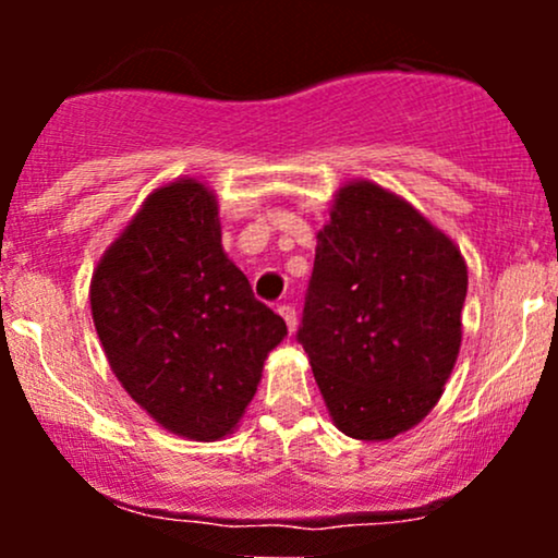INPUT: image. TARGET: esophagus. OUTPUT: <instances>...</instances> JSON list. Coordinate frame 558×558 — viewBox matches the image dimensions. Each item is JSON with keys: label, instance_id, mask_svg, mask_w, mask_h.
<instances>
[{"label": "esophagus", "instance_id": "34e87169", "mask_svg": "<svg viewBox=\"0 0 558 558\" xmlns=\"http://www.w3.org/2000/svg\"><path fill=\"white\" fill-rule=\"evenodd\" d=\"M278 315L286 319V325H288V332H293V330H296V323H299V317H296V310H293L291 304H283V306H278Z\"/></svg>", "mask_w": 558, "mask_h": 558}]
</instances>
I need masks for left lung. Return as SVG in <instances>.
Segmentation results:
<instances>
[{
	"instance_id": "obj_1",
	"label": "left lung",
	"mask_w": 558,
	"mask_h": 558,
	"mask_svg": "<svg viewBox=\"0 0 558 558\" xmlns=\"http://www.w3.org/2000/svg\"><path fill=\"white\" fill-rule=\"evenodd\" d=\"M464 296L462 252L407 198L373 181L336 191L296 338L338 430L375 444L430 414L462 345Z\"/></svg>"
}]
</instances>
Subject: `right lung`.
<instances>
[{"label":"right lung","instance_id":"obj_1","mask_svg":"<svg viewBox=\"0 0 558 558\" xmlns=\"http://www.w3.org/2000/svg\"><path fill=\"white\" fill-rule=\"evenodd\" d=\"M88 299L120 386L191 440L233 433L267 354L288 336L222 252L217 196L196 178L146 196L96 265Z\"/></svg>","mask_w":558,"mask_h":558}]
</instances>
